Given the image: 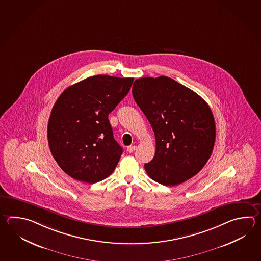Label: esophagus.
<instances>
[{"mask_svg": "<svg viewBox=\"0 0 261 261\" xmlns=\"http://www.w3.org/2000/svg\"><path fill=\"white\" fill-rule=\"evenodd\" d=\"M136 149H137L136 146H129V147H127V151L128 152H133Z\"/></svg>", "mask_w": 261, "mask_h": 261, "instance_id": "obj_1", "label": "esophagus"}]
</instances>
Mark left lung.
<instances>
[{
  "instance_id": "8db88e82",
  "label": "left lung",
  "mask_w": 261,
  "mask_h": 261,
  "mask_svg": "<svg viewBox=\"0 0 261 261\" xmlns=\"http://www.w3.org/2000/svg\"><path fill=\"white\" fill-rule=\"evenodd\" d=\"M132 94L154 132V157L144 165L149 177L176 186L195 176L207 163L216 140L207 103L166 76L137 79Z\"/></svg>"
}]
</instances>
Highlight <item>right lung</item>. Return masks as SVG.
<instances>
[{
  "label": "right lung",
  "mask_w": 261,
  "mask_h": 261,
  "mask_svg": "<svg viewBox=\"0 0 261 261\" xmlns=\"http://www.w3.org/2000/svg\"><path fill=\"white\" fill-rule=\"evenodd\" d=\"M133 78L96 75L70 85L48 121L49 148L59 167L76 180H103L122 153L108 116L126 96Z\"/></svg>",
  "instance_id": "add662e5"
}]
</instances>
